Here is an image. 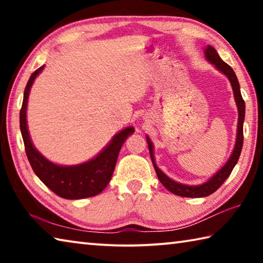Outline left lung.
Returning a JSON list of instances; mask_svg holds the SVG:
<instances>
[{"mask_svg": "<svg viewBox=\"0 0 263 263\" xmlns=\"http://www.w3.org/2000/svg\"><path fill=\"white\" fill-rule=\"evenodd\" d=\"M205 57L211 64L216 66L217 69H219L221 73H224L226 77L229 78L231 84H232L234 99H235V102H237V106L239 111L237 141H235L233 153L231 155L230 160L226 162L225 166L217 173V174H215V176H212L210 180L201 185H185V184L177 183V182L171 180L167 175H164L163 173L158 168L157 164H155L154 157H153V145L152 142H151L149 138L147 137V144H148L151 159H152L155 173H157L160 182H161L164 188L168 189L171 193L177 196H182V197H193V198L205 197V196H209L215 193V191L219 188L222 183H224L225 180L230 176L231 173H232L234 166L237 164L239 160L240 153H241L242 144H243V127L242 126H243V118H245V101L242 100L241 92H240V86H239L237 75H235V73L233 72V69L231 68V66H229L226 62H224L220 59V57L218 55L217 51L212 46H208L205 48Z\"/></svg>", "mask_w": 263, "mask_h": 263, "instance_id": "1", "label": "left lung"}]
</instances>
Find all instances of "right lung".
I'll use <instances>...</instances> for the list:
<instances>
[{
  "label": "right lung",
  "instance_id": "right-lung-1",
  "mask_svg": "<svg viewBox=\"0 0 263 263\" xmlns=\"http://www.w3.org/2000/svg\"><path fill=\"white\" fill-rule=\"evenodd\" d=\"M44 66L34 70L26 83L23 103L20 112V126L23 137L25 153L34 174L48 189L59 197L66 199H81L99 195L105 189L115 171L119 151L126 138L135 132L133 127H126L114 137L112 141L90 161L78 166H58L45 159L33 147L26 125V105L30 88L34 79L42 72Z\"/></svg>",
  "mask_w": 263,
  "mask_h": 263
}]
</instances>
